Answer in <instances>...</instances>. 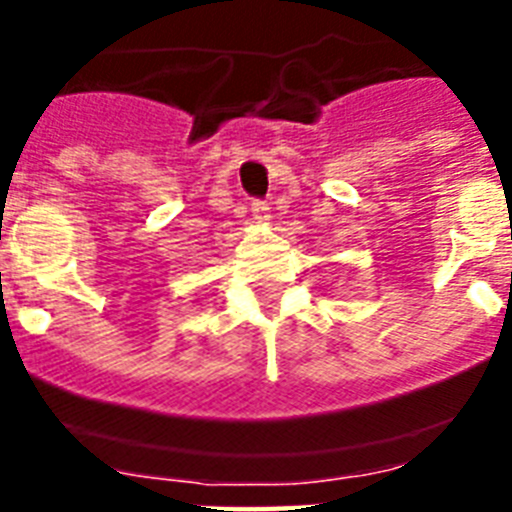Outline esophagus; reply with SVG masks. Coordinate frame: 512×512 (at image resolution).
Instances as JSON below:
<instances>
[{
  "mask_svg": "<svg viewBox=\"0 0 512 512\" xmlns=\"http://www.w3.org/2000/svg\"><path fill=\"white\" fill-rule=\"evenodd\" d=\"M252 220L260 225L268 223V220H271V207H268L265 201H255V204H252Z\"/></svg>",
  "mask_w": 512,
  "mask_h": 512,
  "instance_id": "34e87169",
  "label": "esophagus"
}]
</instances>
